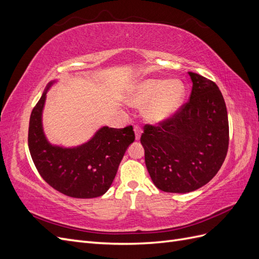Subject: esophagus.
<instances>
[{"label": "esophagus", "mask_w": 259, "mask_h": 259, "mask_svg": "<svg viewBox=\"0 0 259 259\" xmlns=\"http://www.w3.org/2000/svg\"><path fill=\"white\" fill-rule=\"evenodd\" d=\"M134 132H135L136 139L139 140V139H140V136H142V133H143L142 128H140V127L138 126V125H135V126H134Z\"/></svg>", "instance_id": "esophagus-1"}]
</instances>
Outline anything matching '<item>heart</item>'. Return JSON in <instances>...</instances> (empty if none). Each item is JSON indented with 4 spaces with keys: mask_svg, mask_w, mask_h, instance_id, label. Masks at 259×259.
<instances>
[{
    "mask_svg": "<svg viewBox=\"0 0 259 259\" xmlns=\"http://www.w3.org/2000/svg\"><path fill=\"white\" fill-rule=\"evenodd\" d=\"M186 96L185 84L168 79H147L135 85L128 96V103L145 109V117L160 123L173 115L182 106Z\"/></svg>",
    "mask_w": 259,
    "mask_h": 259,
    "instance_id": "1",
    "label": "heart"
}]
</instances>
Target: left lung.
I'll list each match as a JSON object with an SVG mask.
<instances>
[{"mask_svg": "<svg viewBox=\"0 0 259 259\" xmlns=\"http://www.w3.org/2000/svg\"><path fill=\"white\" fill-rule=\"evenodd\" d=\"M189 75V101L158 126L145 125L140 137L149 175L164 192L187 193L206 185L228 151V114L222 92L206 77Z\"/></svg>", "mask_w": 259, "mask_h": 259, "instance_id": "8db88e82", "label": "left lung"}]
</instances>
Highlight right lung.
I'll return each instance as SVG.
<instances>
[{"instance_id": "add662e5", "label": "right lung", "mask_w": 259, "mask_h": 259, "mask_svg": "<svg viewBox=\"0 0 259 259\" xmlns=\"http://www.w3.org/2000/svg\"><path fill=\"white\" fill-rule=\"evenodd\" d=\"M46 86L31 112L28 146L31 158L42 178L55 190L76 199L97 198L110 188L128 146L135 140L133 126L99 128L88 143L72 148L52 145L46 138L42 113Z\"/></svg>"}]
</instances>
